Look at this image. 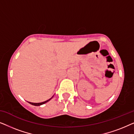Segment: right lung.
I'll return each instance as SVG.
<instances>
[{"label": "right lung", "instance_id": "add662e5", "mask_svg": "<svg viewBox=\"0 0 134 134\" xmlns=\"http://www.w3.org/2000/svg\"><path fill=\"white\" fill-rule=\"evenodd\" d=\"M53 96L52 97V98H50L49 99H48V100H46V101H44V102H39V103H34V102H28L29 104H32V105H35V106H40V105H43V104H45V103H46V102H47L48 101H49V100H50L51 99H52V98H53Z\"/></svg>", "mask_w": 134, "mask_h": 134}]
</instances>
